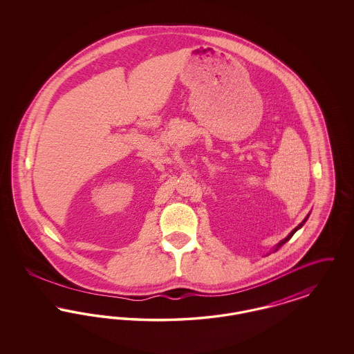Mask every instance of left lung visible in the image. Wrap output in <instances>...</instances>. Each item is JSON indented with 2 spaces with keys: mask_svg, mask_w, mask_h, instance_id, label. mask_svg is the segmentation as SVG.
Instances as JSON below:
<instances>
[{
  "mask_svg": "<svg viewBox=\"0 0 354 354\" xmlns=\"http://www.w3.org/2000/svg\"><path fill=\"white\" fill-rule=\"evenodd\" d=\"M306 220V219H305ZM305 220H304V221H305ZM301 225H303V224H300V225H299V227H297V228H296V230H295V231H292V234H290V235L288 236V237H286V240H283V241H281V243H280V244H279V247H281V245H283V244H284V243H286V241H288V240H289V237H292V236H293V234H295V232H296V231H297V230H299V228H300V227H301Z\"/></svg>",
  "mask_w": 354,
  "mask_h": 354,
  "instance_id": "8db88e82",
  "label": "left lung"
}]
</instances>
